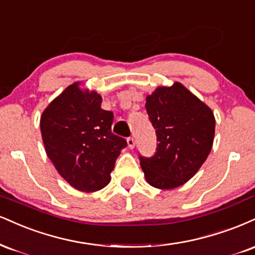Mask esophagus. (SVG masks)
Returning <instances> with one entry per match:
<instances>
[{"mask_svg": "<svg viewBox=\"0 0 255 255\" xmlns=\"http://www.w3.org/2000/svg\"><path fill=\"white\" fill-rule=\"evenodd\" d=\"M127 143L129 148H134V147H135V140H134V137H128Z\"/></svg>", "mask_w": 255, "mask_h": 255, "instance_id": "1", "label": "esophagus"}]
</instances>
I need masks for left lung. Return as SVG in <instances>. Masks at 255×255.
<instances>
[{"mask_svg": "<svg viewBox=\"0 0 255 255\" xmlns=\"http://www.w3.org/2000/svg\"><path fill=\"white\" fill-rule=\"evenodd\" d=\"M146 110L157 134V151L139 155L147 183L174 189L195 176L214 142L215 118L207 104L176 82L146 97Z\"/></svg>", "mask_w": 255, "mask_h": 255, "instance_id": "8db88e82", "label": "left lung"}]
</instances>
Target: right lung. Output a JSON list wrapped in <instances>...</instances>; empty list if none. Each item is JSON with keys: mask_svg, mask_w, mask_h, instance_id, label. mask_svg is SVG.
<instances>
[{"mask_svg": "<svg viewBox=\"0 0 255 255\" xmlns=\"http://www.w3.org/2000/svg\"><path fill=\"white\" fill-rule=\"evenodd\" d=\"M79 85H69L48 104L40 129L58 173L79 191L94 192L108 185L127 141L112 133L114 114L101 108V95Z\"/></svg>", "mask_w": 255, "mask_h": 255, "instance_id": "right-lung-1", "label": "right lung"}]
</instances>
